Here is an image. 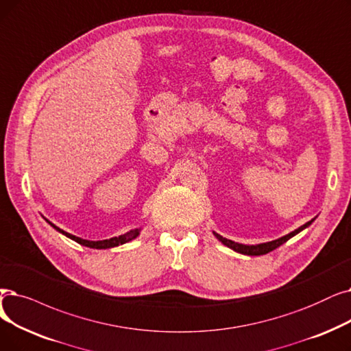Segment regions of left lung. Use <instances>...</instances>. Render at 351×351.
<instances>
[{
    "label": "left lung",
    "instance_id": "obj_1",
    "mask_svg": "<svg viewBox=\"0 0 351 351\" xmlns=\"http://www.w3.org/2000/svg\"><path fill=\"white\" fill-rule=\"evenodd\" d=\"M314 219H315V218H314ZM314 219L308 221L307 223H304L302 226L297 228L295 231L289 232V234H287V235H284V237H281V238H278V239H274V241H271V242L258 243V245H243V243H238V242H234V241H231V239H226V238L221 237V235L217 234V232H213V235H215V237L223 243V245H226L228 248L234 250L235 252H239V254H243V255H264V254H268V252L274 251L276 248H278L280 245H282L284 242H287L289 238H293L294 235H297V234L301 232L302 230H306L307 226H310V225L314 222Z\"/></svg>",
    "mask_w": 351,
    "mask_h": 351
}]
</instances>
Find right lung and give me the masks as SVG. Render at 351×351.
Here are the masks:
<instances>
[{"label":"right lung","instance_id":"1","mask_svg":"<svg viewBox=\"0 0 351 351\" xmlns=\"http://www.w3.org/2000/svg\"><path fill=\"white\" fill-rule=\"evenodd\" d=\"M45 221H47V222L54 228V230L58 231L60 234H63V235H66L67 238H70V239H73V241H75V242H79L80 245H84V247H88V248H96V250H106V248H113V247H117V245H123V243H126V242L134 239L136 237H138V235L141 234V230H138V228H136V230H132V231H129V232H126V234H123V235L113 237V238H110V239L87 241V239H82V238L75 237V235H71V234H69V232H64L63 230H60L58 226H56L54 223H51L49 219H45Z\"/></svg>","mask_w":351,"mask_h":351}]
</instances>
